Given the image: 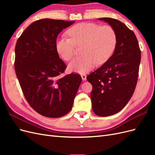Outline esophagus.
<instances>
[{"instance_id":"obj_1","label":"esophagus","mask_w":155,"mask_h":155,"mask_svg":"<svg viewBox=\"0 0 155 155\" xmlns=\"http://www.w3.org/2000/svg\"><path fill=\"white\" fill-rule=\"evenodd\" d=\"M81 78H82V79H83V81H85L86 79H87V76H86V74H81Z\"/></svg>"}]
</instances>
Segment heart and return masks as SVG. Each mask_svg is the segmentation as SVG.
Here are the masks:
<instances>
[{
  "instance_id": "1",
  "label": "heart",
  "mask_w": 155,
  "mask_h": 155,
  "mask_svg": "<svg viewBox=\"0 0 155 155\" xmlns=\"http://www.w3.org/2000/svg\"><path fill=\"white\" fill-rule=\"evenodd\" d=\"M68 37H62L56 41V49L64 60L70 61L77 46L83 45V55L73 59L68 64L70 71L79 74L91 70L95 64H102L111 57L117 44L115 30L110 25L101 26L94 22H81L68 30Z\"/></svg>"
}]
</instances>
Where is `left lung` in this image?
<instances>
[{
    "mask_svg": "<svg viewBox=\"0 0 155 155\" xmlns=\"http://www.w3.org/2000/svg\"><path fill=\"white\" fill-rule=\"evenodd\" d=\"M113 27L117 44L113 54L87 79L92 85V107L99 116H109L127 104L137 86L141 60L138 42L134 33L123 22L112 18H100Z\"/></svg>",
    "mask_w": 155,
    "mask_h": 155,
    "instance_id": "left-lung-1",
    "label": "left lung"
}]
</instances>
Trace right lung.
<instances>
[{
	"instance_id": "obj_1",
	"label": "right lung",
	"mask_w": 155,
	"mask_h": 155,
	"mask_svg": "<svg viewBox=\"0 0 155 155\" xmlns=\"http://www.w3.org/2000/svg\"><path fill=\"white\" fill-rule=\"evenodd\" d=\"M74 22L36 21L16 43L15 70L23 94L37 112L48 118H59L70 112L81 83L78 74L61 77L67 66L55 45L59 33Z\"/></svg>"
}]
</instances>
